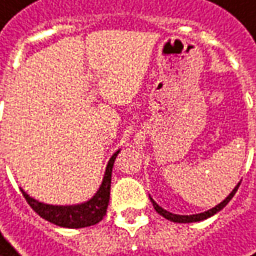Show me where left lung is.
I'll use <instances>...</instances> for the list:
<instances>
[{
	"mask_svg": "<svg viewBox=\"0 0 256 256\" xmlns=\"http://www.w3.org/2000/svg\"><path fill=\"white\" fill-rule=\"evenodd\" d=\"M240 186V182L236 186V187L233 188V191L220 204H218L216 207H213V208H210V210H207V212H204V213H198V214H190V216H181V214H172V213H170V212H166V210H164L162 207H159L158 204L155 203L152 198H150V202L154 204V207H155V210L158 212L160 216H164L165 218H168V220H171V222H175V223H192V222H200V220H204V218H212L213 214H216L218 212H220L226 204L229 203L230 200L233 198V196L236 194V191H238V188Z\"/></svg>",
	"mask_w": 256,
	"mask_h": 256,
	"instance_id": "1",
	"label": "left lung"
}]
</instances>
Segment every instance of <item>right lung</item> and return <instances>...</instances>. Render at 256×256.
<instances>
[{"label": "right lung", "mask_w": 256, "mask_h": 256, "mask_svg": "<svg viewBox=\"0 0 256 256\" xmlns=\"http://www.w3.org/2000/svg\"><path fill=\"white\" fill-rule=\"evenodd\" d=\"M118 152L120 150H117L108 160L101 187L98 188L96 196L91 200L82 204H76V206H50V204L40 203L38 200L28 197L23 191L26 202L30 204V207L40 218H43L56 226H60V228L80 229V228L97 224L107 213V207H108V202H110L112 171H113L114 160H116V156Z\"/></svg>", "instance_id": "obj_1"}]
</instances>
